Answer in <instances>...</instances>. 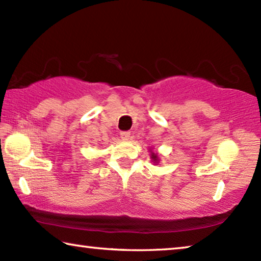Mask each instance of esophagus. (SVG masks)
<instances>
[{"mask_svg":"<svg viewBox=\"0 0 261 261\" xmlns=\"http://www.w3.org/2000/svg\"><path fill=\"white\" fill-rule=\"evenodd\" d=\"M130 136H131V134H130L129 131H123V132H121V138H122L123 140L130 139Z\"/></svg>","mask_w":261,"mask_h":261,"instance_id":"obj_1","label":"esophagus"}]
</instances>
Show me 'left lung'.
Here are the masks:
<instances>
[{
	"label": "left lung",
	"mask_w": 261,
	"mask_h": 261,
	"mask_svg": "<svg viewBox=\"0 0 261 261\" xmlns=\"http://www.w3.org/2000/svg\"><path fill=\"white\" fill-rule=\"evenodd\" d=\"M149 155H151V159H152V162L154 163V165H158L159 162H160V156H159V154L158 153H155V152H153V149H152V147L149 148Z\"/></svg>",
	"instance_id": "left-lung-1"
}]
</instances>
